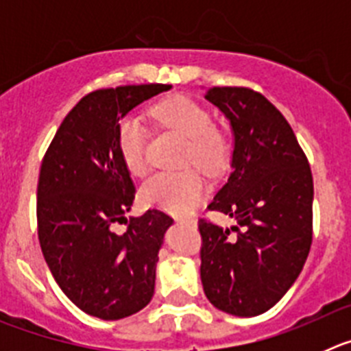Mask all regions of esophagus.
<instances>
[{
    "label": "esophagus",
    "mask_w": 351,
    "mask_h": 351,
    "mask_svg": "<svg viewBox=\"0 0 351 351\" xmlns=\"http://www.w3.org/2000/svg\"><path fill=\"white\" fill-rule=\"evenodd\" d=\"M178 223H181V225H197V219L195 218H178Z\"/></svg>",
    "instance_id": "34e87169"
}]
</instances>
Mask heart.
Wrapping results in <instances>:
<instances>
[{
    "mask_svg": "<svg viewBox=\"0 0 351 351\" xmlns=\"http://www.w3.org/2000/svg\"><path fill=\"white\" fill-rule=\"evenodd\" d=\"M154 117L167 128L179 132L190 141L188 160L209 172L221 169L228 160L230 145L221 132L214 128L207 108L197 101L176 96L154 107ZM145 138L147 132L141 117L126 116L117 125V149L121 160L133 176L145 172ZM207 191L204 178L195 170L161 172L142 190V200L149 207H158L172 214L193 210Z\"/></svg>",
    "mask_w": 351,
    "mask_h": 351,
    "instance_id": "obj_1",
    "label": "heart"
}]
</instances>
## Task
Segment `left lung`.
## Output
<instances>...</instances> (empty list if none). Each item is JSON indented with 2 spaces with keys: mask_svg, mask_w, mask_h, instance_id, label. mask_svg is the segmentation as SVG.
Listing matches in <instances>:
<instances>
[{
  "mask_svg": "<svg viewBox=\"0 0 351 351\" xmlns=\"http://www.w3.org/2000/svg\"><path fill=\"white\" fill-rule=\"evenodd\" d=\"M206 100L230 123L228 181L210 210L241 226L198 221L202 234L200 280L214 308L234 316L271 309L295 283L313 237V176L283 114L247 88L206 89Z\"/></svg>",
  "mask_w": 351,
  "mask_h": 351,
  "instance_id": "8db88e82",
  "label": "left lung"
}]
</instances>
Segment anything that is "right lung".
<instances>
[{"label": "right lung", "instance_id": "right-lung-1", "mask_svg": "<svg viewBox=\"0 0 351 351\" xmlns=\"http://www.w3.org/2000/svg\"><path fill=\"white\" fill-rule=\"evenodd\" d=\"M169 84L89 93L71 108L42 161L36 191L43 258L64 295L88 315L121 320L154 293L158 253L173 219L158 209L114 232L135 200L117 149L119 121Z\"/></svg>", "mask_w": 351, "mask_h": 351}]
</instances>
